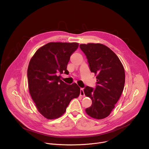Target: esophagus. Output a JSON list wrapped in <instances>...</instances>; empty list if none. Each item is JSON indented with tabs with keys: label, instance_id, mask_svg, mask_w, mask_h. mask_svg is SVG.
<instances>
[{
	"label": "esophagus",
	"instance_id": "obj_1",
	"mask_svg": "<svg viewBox=\"0 0 149 149\" xmlns=\"http://www.w3.org/2000/svg\"><path fill=\"white\" fill-rule=\"evenodd\" d=\"M80 96H82V97L85 96L84 92V88H80Z\"/></svg>",
	"mask_w": 149,
	"mask_h": 149
}]
</instances>
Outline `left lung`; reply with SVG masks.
<instances>
[{
	"instance_id": "left-lung-1",
	"label": "left lung",
	"mask_w": 149,
	"mask_h": 149,
	"mask_svg": "<svg viewBox=\"0 0 149 149\" xmlns=\"http://www.w3.org/2000/svg\"><path fill=\"white\" fill-rule=\"evenodd\" d=\"M88 60L90 70L96 75L95 89L86 86L85 95L92 100L86 109L91 117L101 119L109 116L119 99L125 84V71L119 58L100 43L79 45Z\"/></svg>"
}]
</instances>
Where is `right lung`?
<instances>
[{
	"instance_id": "obj_1",
	"label": "right lung",
	"mask_w": 149,
	"mask_h": 149,
	"mask_svg": "<svg viewBox=\"0 0 149 149\" xmlns=\"http://www.w3.org/2000/svg\"><path fill=\"white\" fill-rule=\"evenodd\" d=\"M78 46V43L50 42L39 48L30 61L29 92L38 111L48 119L61 116L71 100L79 95L76 83L67 84L59 75L68 72V63Z\"/></svg>"
}]
</instances>
